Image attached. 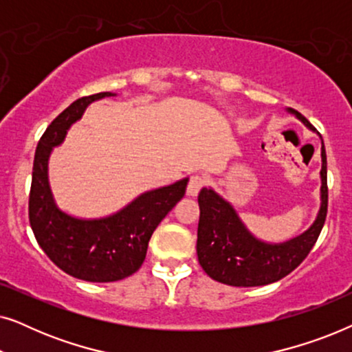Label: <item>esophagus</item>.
Listing matches in <instances>:
<instances>
[{"mask_svg":"<svg viewBox=\"0 0 352 352\" xmlns=\"http://www.w3.org/2000/svg\"><path fill=\"white\" fill-rule=\"evenodd\" d=\"M205 186V179L201 176H192L189 179V184H187V195L190 197H195L197 194H199L201 187Z\"/></svg>","mask_w":352,"mask_h":352,"instance_id":"1","label":"esophagus"}]
</instances>
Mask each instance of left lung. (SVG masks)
<instances>
[{
  "label": "left lung",
  "mask_w": 352,
  "mask_h": 352,
  "mask_svg": "<svg viewBox=\"0 0 352 352\" xmlns=\"http://www.w3.org/2000/svg\"><path fill=\"white\" fill-rule=\"evenodd\" d=\"M300 122L316 131V128L300 112L287 109ZM319 134V133H317ZM320 136V134H319ZM322 141V136H320ZM320 208L309 229L287 242L269 243L250 232L228 200L204 187L199 194L200 219L197 230V256L204 271L216 282L232 287H261L288 276L302 263L317 242L324 228L329 189H327V153L320 147Z\"/></svg>",
  "instance_id": "obj_1"
}]
</instances>
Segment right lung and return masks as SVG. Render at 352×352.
Masks as SVG:
<instances>
[{"instance_id":"obj_1","label":"right lung","mask_w":352,"mask_h":352,"mask_svg":"<svg viewBox=\"0 0 352 352\" xmlns=\"http://www.w3.org/2000/svg\"><path fill=\"white\" fill-rule=\"evenodd\" d=\"M112 96L117 94L99 93L72 102L46 128L33 160L28 218L36 242L57 267L86 282H115L136 272L146 259L153 230L184 197L189 182V177H182L144 192L104 218H76L57 206L47 175L51 152L64 142L89 104Z\"/></svg>"}]
</instances>
